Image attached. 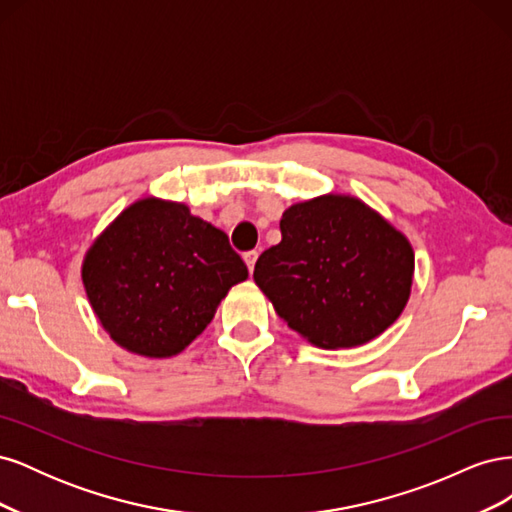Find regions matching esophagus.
<instances>
[{
  "instance_id": "1",
  "label": "esophagus",
  "mask_w": 512,
  "mask_h": 512,
  "mask_svg": "<svg viewBox=\"0 0 512 512\" xmlns=\"http://www.w3.org/2000/svg\"><path fill=\"white\" fill-rule=\"evenodd\" d=\"M256 258H258V252H245V254H243V260H245V265H247V269H250V273L254 271V265H256Z\"/></svg>"
}]
</instances>
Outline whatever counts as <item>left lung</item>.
Returning a JSON list of instances; mask_svg holds the SVG:
<instances>
[{
    "mask_svg": "<svg viewBox=\"0 0 512 512\" xmlns=\"http://www.w3.org/2000/svg\"><path fill=\"white\" fill-rule=\"evenodd\" d=\"M282 241L260 254L254 282L292 331L324 350L363 346L401 316L414 250L404 232L350 194L288 207Z\"/></svg>",
    "mask_w": 512,
    "mask_h": 512,
    "instance_id": "obj_1",
    "label": "left lung"
}]
</instances>
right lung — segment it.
Returning a JSON list of instances; mask_svg holds the SVG:
<instances>
[{
  "label": "right lung",
  "mask_w": 512,
  "mask_h": 512,
  "mask_svg": "<svg viewBox=\"0 0 512 512\" xmlns=\"http://www.w3.org/2000/svg\"><path fill=\"white\" fill-rule=\"evenodd\" d=\"M87 299L113 342L168 359L207 329L247 267L228 235L175 200L147 196L123 209L89 245Z\"/></svg>",
  "instance_id": "obj_1"
}]
</instances>
